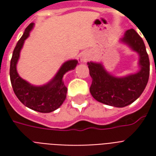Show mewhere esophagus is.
I'll return each instance as SVG.
<instances>
[{"label":"esophagus","instance_id":"obj_1","mask_svg":"<svg viewBox=\"0 0 156 156\" xmlns=\"http://www.w3.org/2000/svg\"><path fill=\"white\" fill-rule=\"evenodd\" d=\"M90 57V55L88 54V52H83V54H82V58H83V60H88V58Z\"/></svg>","mask_w":156,"mask_h":156}]
</instances>
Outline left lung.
Wrapping results in <instances>:
<instances>
[{"instance_id":"left-lung-1","label":"left lung","mask_w":156,"mask_h":156,"mask_svg":"<svg viewBox=\"0 0 156 156\" xmlns=\"http://www.w3.org/2000/svg\"><path fill=\"white\" fill-rule=\"evenodd\" d=\"M139 55V71L123 77L108 73L102 62H88L92 84L89 88L92 96L102 104L123 108L137 99L147 85L150 76V60L144 41L134 29L124 32L119 40Z\"/></svg>"}]
</instances>
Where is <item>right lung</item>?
<instances>
[{
  "instance_id": "1",
  "label": "right lung",
  "mask_w": 156,
  "mask_h": 156,
  "mask_svg": "<svg viewBox=\"0 0 156 156\" xmlns=\"http://www.w3.org/2000/svg\"><path fill=\"white\" fill-rule=\"evenodd\" d=\"M33 27L34 23H31L26 28L16 45L10 65V78L16 96L23 105L34 111L51 113L58 109L66 99L68 89L63 83V76L67 72L74 69L78 64V61L71 59L63 62L54 77L46 84L41 86L31 84L21 78L16 70V64L24 42L30 36Z\"/></svg>"
}]
</instances>
